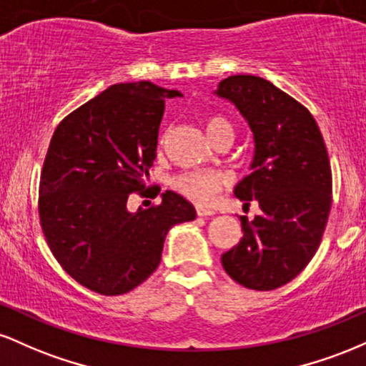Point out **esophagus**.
<instances>
[{
	"label": "esophagus",
	"mask_w": 366,
	"mask_h": 366,
	"mask_svg": "<svg viewBox=\"0 0 366 366\" xmlns=\"http://www.w3.org/2000/svg\"><path fill=\"white\" fill-rule=\"evenodd\" d=\"M196 213H197V217H212V215H215V212H212V209H204V208H196Z\"/></svg>",
	"instance_id": "esophagus-1"
}]
</instances>
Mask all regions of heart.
I'll use <instances>...</instances> for the list:
<instances>
[{
  "label": "heart",
  "instance_id": "1",
  "mask_svg": "<svg viewBox=\"0 0 366 366\" xmlns=\"http://www.w3.org/2000/svg\"><path fill=\"white\" fill-rule=\"evenodd\" d=\"M204 130L213 142L224 137H234L232 124L222 115H212L204 120ZM225 186V177L218 172H182L170 180V187L180 196L187 197L197 207H209L215 196Z\"/></svg>",
  "mask_w": 366,
  "mask_h": 366
}]
</instances>
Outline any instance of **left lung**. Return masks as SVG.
Masks as SVG:
<instances>
[{"label":"left lung","mask_w":366,"mask_h":366,"mask_svg":"<svg viewBox=\"0 0 366 366\" xmlns=\"http://www.w3.org/2000/svg\"><path fill=\"white\" fill-rule=\"evenodd\" d=\"M247 120L254 139L251 172L239 199L258 201L262 215L241 217L244 236L222 254L225 272L254 291L291 282L317 253L332 204L325 142L308 108L256 75H230L215 91Z\"/></svg>","instance_id":"8db88e82"}]
</instances>
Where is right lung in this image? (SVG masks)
Returning <instances> with one entry per match:
<instances>
[{"instance_id":"right-lung-1","label":"right lung","mask_w":366,"mask_h":366,"mask_svg":"<svg viewBox=\"0 0 366 366\" xmlns=\"http://www.w3.org/2000/svg\"><path fill=\"white\" fill-rule=\"evenodd\" d=\"M182 96L149 81L113 84L60 122L39 182V218L49 249L84 287L119 296L158 268L170 227L196 209L174 191L136 213L157 158L165 102ZM159 192V191H158Z\"/></svg>"}]
</instances>
